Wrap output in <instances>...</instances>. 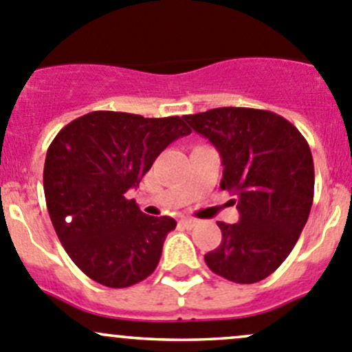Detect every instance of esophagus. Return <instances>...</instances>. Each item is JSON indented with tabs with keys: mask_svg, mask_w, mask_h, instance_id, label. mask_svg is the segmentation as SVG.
Listing matches in <instances>:
<instances>
[{
	"mask_svg": "<svg viewBox=\"0 0 352 352\" xmlns=\"http://www.w3.org/2000/svg\"><path fill=\"white\" fill-rule=\"evenodd\" d=\"M180 225L186 226V228H192V226L197 225V221H196V219H192V218H182V219H180Z\"/></svg>",
	"mask_w": 352,
	"mask_h": 352,
	"instance_id": "34e87169",
	"label": "esophagus"
}]
</instances>
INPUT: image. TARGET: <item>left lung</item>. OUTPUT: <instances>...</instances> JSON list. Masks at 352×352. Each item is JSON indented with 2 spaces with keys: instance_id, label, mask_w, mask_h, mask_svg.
<instances>
[{
  "instance_id": "obj_1",
  "label": "left lung",
  "mask_w": 352,
  "mask_h": 352,
  "mask_svg": "<svg viewBox=\"0 0 352 352\" xmlns=\"http://www.w3.org/2000/svg\"><path fill=\"white\" fill-rule=\"evenodd\" d=\"M221 155V189L236 197L235 225L204 261L214 274L252 285L271 276L300 239L314 202V158L300 131L269 110L219 107L184 116Z\"/></svg>"
}]
</instances>
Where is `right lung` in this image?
Returning <instances> with one entry per match:
<instances>
[{
  "label": "right lung",
  "instance_id": "add662e5",
  "mask_svg": "<svg viewBox=\"0 0 352 352\" xmlns=\"http://www.w3.org/2000/svg\"><path fill=\"white\" fill-rule=\"evenodd\" d=\"M187 134L190 127L179 116L148 119L97 110L54 138L44 163L45 204L59 242L88 278L127 287L155 271L177 221L144 214L126 192Z\"/></svg>",
  "mask_w": 352,
  "mask_h": 352
}]
</instances>
